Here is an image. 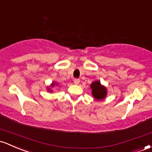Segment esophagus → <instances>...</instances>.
I'll list each match as a JSON object with an SVG mask.
<instances>
[{
    "instance_id": "34e87169",
    "label": "esophagus",
    "mask_w": 152,
    "mask_h": 152,
    "mask_svg": "<svg viewBox=\"0 0 152 152\" xmlns=\"http://www.w3.org/2000/svg\"><path fill=\"white\" fill-rule=\"evenodd\" d=\"M74 83L75 85H78L80 83V79H77V78H76V79L74 80Z\"/></svg>"
}]
</instances>
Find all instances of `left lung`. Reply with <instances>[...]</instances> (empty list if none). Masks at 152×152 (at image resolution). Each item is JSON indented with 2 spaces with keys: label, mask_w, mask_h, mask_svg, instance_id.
I'll use <instances>...</instances> for the list:
<instances>
[{
  "label": "left lung",
  "mask_w": 152,
  "mask_h": 152,
  "mask_svg": "<svg viewBox=\"0 0 152 152\" xmlns=\"http://www.w3.org/2000/svg\"><path fill=\"white\" fill-rule=\"evenodd\" d=\"M90 88L92 89V95L94 96V98L97 100H101L105 98L106 95L107 91L105 87L102 86L99 81H95L93 83L90 85Z\"/></svg>",
  "instance_id": "1"
}]
</instances>
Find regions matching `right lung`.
I'll use <instances>...</instances> for the list:
<instances>
[{
  "label": "right lung",
  "mask_w": 152,
  "mask_h": 152,
  "mask_svg": "<svg viewBox=\"0 0 152 152\" xmlns=\"http://www.w3.org/2000/svg\"><path fill=\"white\" fill-rule=\"evenodd\" d=\"M52 87H54V83H53V84H52Z\"/></svg>",
  "instance_id": "1"
}]
</instances>
